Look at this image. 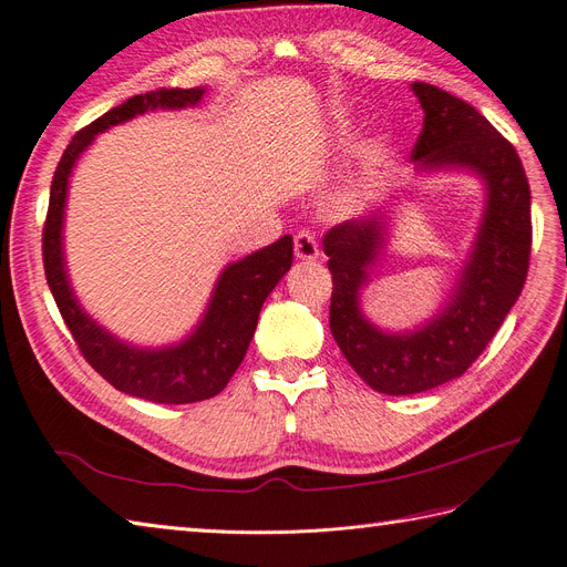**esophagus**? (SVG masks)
Wrapping results in <instances>:
<instances>
[{"instance_id":"obj_1","label":"esophagus","mask_w":567,"mask_h":567,"mask_svg":"<svg viewBox=\"0 0 567 567\" xmlns=\"http://www.w3.org/2000/svg\"><path fill=\"white\" fill-rule=\"evenodd\" d=\"M293 250L298 260H317L319 255V244L315 241V236L310 231H298L293 238Z\"/></svg>"}]
</instances>
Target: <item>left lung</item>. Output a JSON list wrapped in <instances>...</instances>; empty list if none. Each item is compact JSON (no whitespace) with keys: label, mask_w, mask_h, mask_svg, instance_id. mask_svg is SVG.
I'll return each mask as SVG.
<instances>
[{"label":"left lung","mask_w":567,"mask_h":567,"mask_svg":"<svg viewBox=\"0 0 567 567\" xmlns=\"http://www.w3.org/2000/svg\"><path fill=\"white\" fill-rule=\"evenodd\" d=\"M421 167H466L485 182L487 208L471 260L444 310L414 333H385L362 315L359 290L385 246V213L340 221L323 236L333 277L331 333L348 364L383 394H414L458 379L483 354L518 300L532 246L529 184L516 148L466 101L414 82Z\"/></svg>","instance_id":"obj_1"}]
</instances>
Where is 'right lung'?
<instances>
[{
    "instance_id": "right-lung-1",
    "label": "right lung",
    "mask_w": 567,
    "mask_h": 567,
    "mask_svg": "<svg viewBox=\"0 0 567 567\" xmlns=\"http://www.w3.org/2000/svg\"><path fill=\"white\" fill-rule=\"evenodd\" d=\"M205 90H156L136 94L96 117L92 125L80 130L68 144L51 179L49 210L42 229L44 274L59 312L73 333L82 357L96 373L120 392L158 404H188L210 400L227 388L229 379L241 367L252 340L262 302L281 281L293 262V238L284 236L277 244L255 250L244 260L231 262L219 274L213 300L196 331L179 346L163 350H142L117 340L84 315L73 296L63 262V208L68 194V177L80 153L87 148L99 132L125 120L156 109L196 106Z\"/></svg>"
}]
</instances>
